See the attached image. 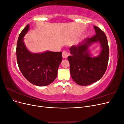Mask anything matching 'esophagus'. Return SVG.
<instances>
[{"label":"esophagus","mask_w":124,"mask_h":124,"mask_svg":"<svg viewBox=\"0 0 124 124\" xmlns=\"http://www.w3.org/2000/svg\"><path fill=\"white\" fill-rule=\"evenodd\" d=\"M62 57H63V58H67V57H68V52H67L66 51H63L62 54Z\"/></svg>","instance_id":"esophagus-1"}]
</instances>
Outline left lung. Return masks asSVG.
Masks as SVG:
<instances>
[{
  "label": "left lung",
  "instance_id": "left-lung-1",
  "mask_svg": "<svg viewBox=\"0 0 124 124\" xmlns=\"http://www.w3.org/2000/svg\"><path fill=\"white\" fill-rule=\"evenodd\" d=\"M96 35L85 39L77 46L69 48L71 56L68 59L70 63V74L76 83L86 86L99 80L107 70L109 57V48L104 32L93 26ZM95 43L100 44L101 51L96 57L90 53L89 47Z\"/></svg>",
  "mask_w": 124,
  "mask_h": 124
}]
</instances>
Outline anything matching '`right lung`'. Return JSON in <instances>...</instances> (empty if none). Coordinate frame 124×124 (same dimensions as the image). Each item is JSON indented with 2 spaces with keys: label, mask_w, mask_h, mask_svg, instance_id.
I'll return each instance as SVG.
<instances>
[{
  "label": "right lung",
  "mask_w": 124,
  "mask_h": 124,
  "mask_svg": "<svg viewBox=\"0 0 124 124\" xmlns=\"http://www.w3.org/2000/svg\"><path fill=\"white\" fill-rule=\"evenodd\" d=\"M28 24L18 37L16 46L17 64L21 72L30 83L45 86L53 82L57 76L62 61V52L47 51L40 53L30 52L24 42L25 35L29 31Z\"/></svg>",
  "instance_id": "add662e5"
}]
</instances>
